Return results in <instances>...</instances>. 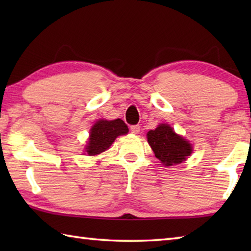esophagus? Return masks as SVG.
<instances>
[{
  "mask_svg": "<svg viewBox=\"0 0 251 251\" xmlns=\"http://www.w3.org/2000/svg\"><path fill=\"white\" fill-rule=\"evenodd\" d=\"M130 131L133 134H138L139 131H141V126L139 125H133L130 126Z\"/></svg>",
  "mask_w": 251,
  "mask_h": 251,
  "instance_id": "obj_1",
  "label": "esophagus"
}]
</instances>
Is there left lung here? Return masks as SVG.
Returning a JSON list of instances; mask_svg holds the SVG:
<instances>
[{
    "label": "left lung",
    "instance_id": "8db88e82",
    "mask_svg": "<svg viewBox=\"0 0 251 251\" xmlns=\"http://www.w3.org/2000/svg\"><path fill=\"white\" fill-rule=\"evenodd\" d=\"M147 142L156 158L165 166L180 164L193 152V146L184 137L177 135L168 124H160L147 133Z\"/></svg>",
    "mask_w": 251,
    "mask_h": 251
}]
</instances>
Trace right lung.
<instances>
[{"instance_id": "add662e5", "label": "right lung", "mask_w": 251, "mask_h": 251, "mask_svg": "<svg viewBox=\"0 0 251 251\" xmlns=\"http://www.w3.org/2000/svg\"><path fill=\"white\" fill-rule=\"evenodd\" d=\"M128 133V127L120 118L114 121L100 120L92 126L85 151L90 156L99 155L108 150L116 137Z\"/></svg>"}]
</instances>
